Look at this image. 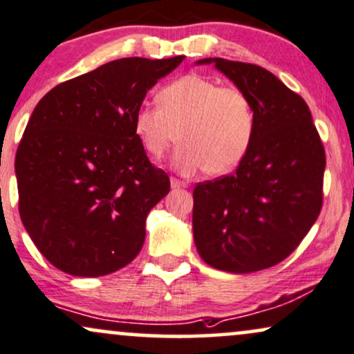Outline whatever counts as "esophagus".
Masks as SVG:
<instances>
[{"mask_svg":"<svg viewBox=\"0 0 354 354\" xmlns=\"http://www.w3.org/2000/svg\"><path fill=\"white\" fill-rule=\"evenodd\" d=\"M171 188L173 189H180V188H188V183L176 180V178H171Z\"/></svg>","mask_w":354,"mask_h":354,"instance_id":"34e87169","label":"esophagus"}]
</instances>
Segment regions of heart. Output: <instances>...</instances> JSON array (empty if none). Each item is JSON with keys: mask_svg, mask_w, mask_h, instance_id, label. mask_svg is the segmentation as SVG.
Instances as JSON below:
<instances>
[{"mask_svg": "<svg viewBox=\"0 0 354 354\" xmlns=\"http://www.w3.org/2000/svg\"><path fill=\"white\" fill-rule=\"evenodd\" d=\"M158 107L135 110L133 131L143 150L160 160L169 147L181 143L173 168L191 176L206 169L223 176L237 168L255 133V112L247 93L219 87L199 74H186L158 92Z\"/></svg>", "mask_w": 354, "mask_h": 354, "instance_id": "heart-1", "label": "heart"}]
</instances>
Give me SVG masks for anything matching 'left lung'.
<instances>
[{
	"mask_svg": "<svg viewBox=\"0 0 354 354\" xmlns=\"http://www.w3.org/2000/svg\"><path fill=\"white\" fill-rule=\"evenodd\" d=\"M247 93L255 133L236 171L193 191V236L218 270L250 274L287 259L322 209L325 150L308 105L263 67L207 57Z\"/></svg>",
	"mask_w": 354,
	"mask_h": 354,
	"instance_id": "left-lung-1",
	"label": "left lung"
}]
</instances>
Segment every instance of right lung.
<instances>
[{"mask_svg": "<svg viewBox=\"0 0 354 354\" xmlns=\"http://www.w3.org/2000/svg\"><path fill=\"white\" fill-rule=\"evenodd\" d=\"M183 59H117L59 84L32 110L15 161L19 216L59 270L102 277L138 255L169 178L148 161L133 115Z\"/></svg>", "mask_w": 354, "mask_h": 354, "instance_id": "add662e5", "label": "right lung"}]
</instances>
